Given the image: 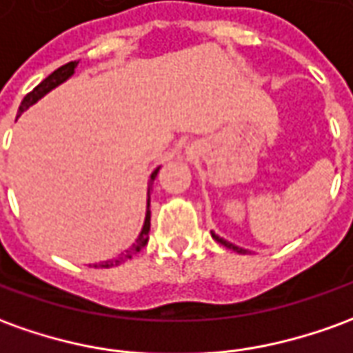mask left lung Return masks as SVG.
I'll list each match as a JSON object with an SVG mask.
<instances>
[{
	"mask_svg": "<svg viewBox=\"0 0 353 353\" xmlns=\"http://www.w3.org/2000/svg\"><path fill=\"white\" fill-rule=\"evenodd\" d=\"M212 236H214V239H216V241H218L219 245H223L225 246V248H231V250H235V252H246V250H243V248H239V246H235V245H231V243H228V241H223V239H221V236H218L216 235V233H212Z\"/></svg>",
	"mask_w": 353,
	"mask_h": 353,
	"instance_id": "8db88e82",
	"label": "left lung"
}]
</instances>
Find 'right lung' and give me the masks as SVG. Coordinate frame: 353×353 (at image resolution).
I'll use <instances>...</instances> for the list:
<instances>
[{"mask_svg": "<svg viewBox=\"0 0 353 353\" xmlns=\"http://www.w3.org/2000/svg\"><path fill=\"white\" fill-rule=\"evenodd\" d=\"M78 66V63L76 61H72V63H66V65H63L61 68H57L55 72H51L43 80V82L39 83V85H36L34 90L22 99L21 107H19V112H24L26 108L30 107V105H34L36 101L41 99L46 93H49V91L53 90V88H57L59 83H63L65 80H68L70 76L74 74V68ZM159 170L157 168L154 172L151 174V181H149V191H151V185L152 181H154V177H157V174H159ZM149 231H151V210H147V216H145V223H143V229L141 233H139V236H137V241H135V245L130 248V250H125V254L122 256V258H117V260H107V262H101V263H95V268H114V265H118V263H122L125 260V258H132V254L139 252L143 246L147 245V241H149Z\"/></svg>", "mask_w": 353, "mask_h": 353, "instance_id": "1", "label": "right lung"}]
</instances>
